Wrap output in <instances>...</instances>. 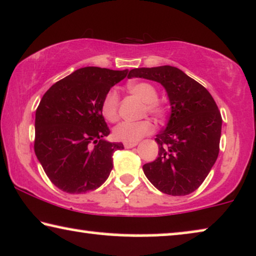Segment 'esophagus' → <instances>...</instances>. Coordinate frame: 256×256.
Listing matches in <instances>:
<instances>
[{
  "label": "esophagus",
  "instance_id": "1",
  "mask_svg": "<svg viewBox=\"0 0 256 256\" xmlns=\"http://www.w3.org/2000/svg\"><path fill=\"white\" fill-rule=\"evenodd\" d=\"M138 146V143H124V148L126 149H130V148H134V146Z\"/></svg>",
  "mask_w": 256,
  "mask_h": 256
}]
</instances>
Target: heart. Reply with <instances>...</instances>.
Listing matches in <instances>:
<instances>
[{"label":"heart","mask_w":256,"mask_h":256,"mask_svg":"<svg viewBox=\"0 0 256 256\" xmlns=\"http://www.w3.org/2000/svg\"><path fill=\"white\" fill-rule=\"evenodd\" d=\"M129 92L132 96H138L146 104V110L149 114L155 116H162L164 108L162 107L157 98L158 92L156 87L149 82H132L127 86ZM118 94L115 90H110L104 96L101 104V113L107 121L114 122L118 120ZM154 126L149 120H142L138 122H121L114 128L113 134L118 141L126 143H135L141 140L143 136L150 134L152 132Z\"/></svg>","instance_id":"obj_1"}]
</instances>
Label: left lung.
<instances>
[{
    "label": "left lung",
    "instance_id": "left-lung-1",
    "mask_svg": "<svg viewBox=\"0 0 256 256\" xmlns=\"http://www.w3.org/2000/svg\"><path fill=\"white\" fill-rule=\"evenodd\" d=\"M128 78L160 82L171 108L166 128L155 138L158 157L143 166L146 177L163 194H192L218 158L222 120L216 101L204 86L170 65L130 70Z\"/></svg>",
    "mask_w": 256,
    "mask_h": 256
}]
</instances>
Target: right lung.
<instances>
[{
	"mask_svg": "<svg viewBox=\"0 0 256 256\" xmlns=\"http://www.w3.org/2000/svg\"><path fill=\"white\" fill-rule=\"evenodd\" d=\"M128 70L87 66L59 80L42 98L34 118V154L62 191L85 194L100 188L122 143L110 142L101 104Z\"/></svg>",
	"mask_w": 256,
	"mask_h": 256,
	"instance_id": "right-lung-1",
	"label": "right lung"
}]
</instances>
